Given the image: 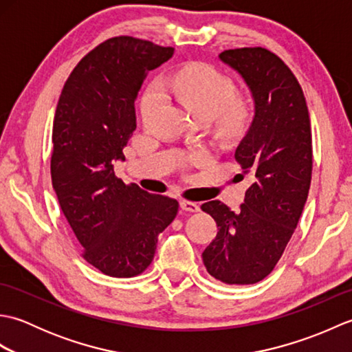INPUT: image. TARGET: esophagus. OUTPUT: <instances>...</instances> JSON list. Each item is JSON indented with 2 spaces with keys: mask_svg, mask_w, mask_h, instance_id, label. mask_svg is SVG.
Listing matches in <instances>:
<instances>
[{
  "mask_svg": "<svg viewBox=\"0 0 352 352\" xmlns=\"http://www.w3.org/2000/svg\"><path fill=\"white\" fill-rule=\"evenodd\" d=\"M180 207L186 212L195 213L199 210V206L197 203H192V201H180Z\"/></svg>",
  "mask_w": 352,
  "mask_h": 352,
  "instance_id": "34e87169",
  "label": "esophagus"
}]
</instances>
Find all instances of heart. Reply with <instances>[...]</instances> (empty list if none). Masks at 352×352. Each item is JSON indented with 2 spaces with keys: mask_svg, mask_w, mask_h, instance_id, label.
<instances>
[{
  "mask_svg": "<svg viewBox=\"0 0 352 352\" xmlns=\"http://www.w3.org/2000/svg\"><path fill=\"white\" fill-rule=\"evenodd\" d=\"M166 89L198 119L221 116V130L237 134L248 125L252 110L248 101L234 98L236 86L228 77L206 63H190L172 72L166 80ZM164 102V89L155 83L142 98L140 113L144 121H151ZM199 159L206 154L201 153Z\"/></svg>",
  "mask_w": 352,
  "mask_h": 352,
  "instance_id": "1",
  "label": "heart"
}]
</instances>
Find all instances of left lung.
<instances>
[{
    "label": "left lung",
    "mask_w": 352,
    "mask_h": 352,
    "mask_svg": "<svg viewBox=\"0 0 352 352\" xmlns=\"http://www.w3.org/2000/svg\"><path fill=\"white\" fill-rule=\"evenodd\" d=\"M219 60L242 77L254 102L251 125L234 153L251 186L237 213L219 199L201 206L218 226L203 261L216 280L254 284L272 272L307 201L310 118L300 83L274 52L227 50Z\"/></svg>",
    "instance_id": "left-lung-1"
}]
</instances>
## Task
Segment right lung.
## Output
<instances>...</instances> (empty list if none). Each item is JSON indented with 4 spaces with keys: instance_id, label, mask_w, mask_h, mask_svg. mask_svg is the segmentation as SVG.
Masks as SVG:
<instances>
[{
    "instance_id": "right-lung-1",
    "label": "right lung",
    "mask_w": 352,
    "mask_h": 352,
    "mask_svg": "<svg viewBox=\"0 0 352 352\" xmlns=\"http://www.w3.org/2000/svg\"><path fill=\"white\" fill-rule=\"evenodd\" d=\"M172 54L136 37H111L74 68L56 109L52 188L86 261L116 278L145 271L178 212L175 199L125 186L115 174L136 130L142 81Z\"/></svg>"
}]
</instances>
